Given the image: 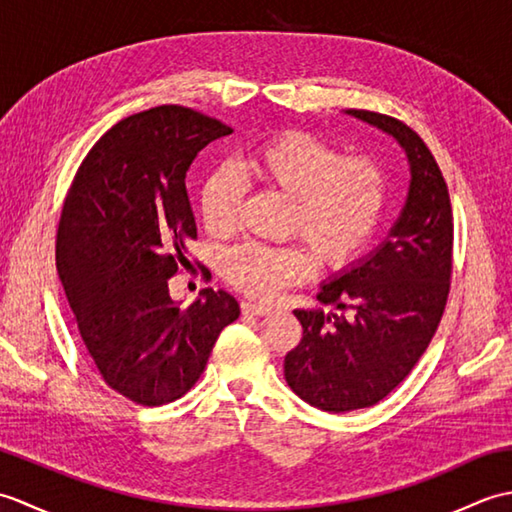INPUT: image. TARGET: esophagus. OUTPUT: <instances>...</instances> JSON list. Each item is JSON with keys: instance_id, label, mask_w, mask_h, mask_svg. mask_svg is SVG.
<instances>
[{"instance_id": "esophagus-1", "label": "esophagus", "mask_w": 512, "mask_h": 512, "mask_svg": "<svg viewBox=\"0 0 512 512\" xmlns=\"http://www.w3.org/2000/svg\"><path fill=\"white\" fill-rule=\"evenodd\" d=\"M242 312L250 314V317H264V314L270 312L268 306H262V303H253V301H242Z\"/></svg>"}]
</instances>
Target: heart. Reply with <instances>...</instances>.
<instances>
[{"label":"heart","instance_id":"heart-1","mask_svg":"<svg viewBox=\"0 0 512 512\" xmlns=\"http://www.w3.org/2000/svg\"><path fill=\"white\" fill-rule=\"evenodd\" d=\"M246 180L288 198L286 233L297 235L323 266L341 268L367 246L383 220L387 178L376 160L341 156L325 140L284 132L255 147L242 160ZM242 191L226 173H213L200 191L206 231H235ZM306 248L246 242L224 255V277L257 299H275L312 273Z\"/></svg>","mask_w":512,"mask_h":512}]
</instances>
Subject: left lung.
<instances>
[{"instance_id":"obj_1","label":"left lung","mask_w":512,"mask_h":512,"mask_svg":"<svg viewBox=\"0 0 512 512\" xmlns=\"http://www.w3.org/2000/svg\"><path fill=\"white\" fill-rule=\"evenodd\" d=\"M345 114L396 138L411 180L385 242L321 284L317 308L295 310L303 336L286 354V383L330 413L372 407L409 376L438 330L453 270L449 189L429 147L391 116Z\"/></svg>"}]
</instances>
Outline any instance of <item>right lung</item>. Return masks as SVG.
Listing matches in <instances>:
<instances>
[{
  "instance_id": "obj_1",
  "label": "right lung",
  "mask_w": 512,
  "mask_h": 512,
  "mask_svg": "<svg viewBox=\"0 0 512 512\" xmlns=\"http://www.w3.org/2000/svg\"><path fill=\"white\" fill-rule=\"evenodd\" d=\"M233 129L180 105L116 123L81 162L57 231V270L81 339L103 380L136 405L160 407L198 383L217 336L239 317L224 290L182 308L169 279L198 237L187 171Z\"/></svg>"
}]
</instances>
